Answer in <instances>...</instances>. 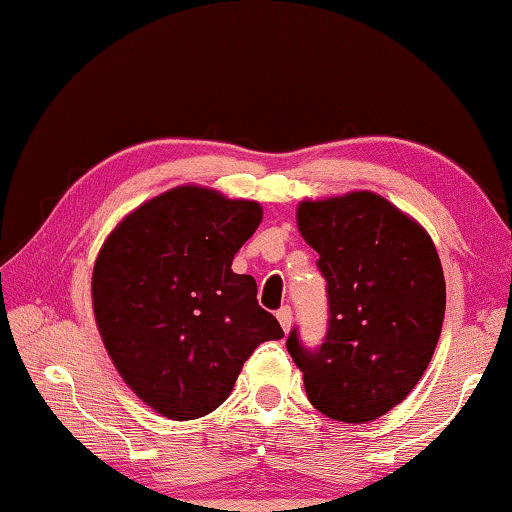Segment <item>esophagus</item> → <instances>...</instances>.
<instances>
[{
	"mask_svg": "<svg viewBox=\"0 0 512 512\" xmlns=\"http://www.w3.org/2000/svg\"><path fill=\"white\" fill-rule=\"evenodd\" d=\"M277 320H280V325H282V329H284V334H289V329H291V320H293L291 309H289V307H282L280 311H277Z\"/></svg>",
	"mask_w": 512,
	"mask_h": 512,
	"instance_id": "obj_1",
	"label": "esophagus"
}]
</instances>
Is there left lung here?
<instances>
[{"label": "left lung", "instance_id": "8db88e82", "mask_svg": "<svg viewBox=\"0 0 512 512\" xmlns=\"http://www.w3.org/2000/svg\"><path fill=\"white\" fill-rule=\"evenodd\" d=\"M302 239L327 280L329 327L318 352L287 348L314 409L348 424L381 418L427 370L445 318V275L422 225L375 192L300 201Z\"/></svg>", "mask_w": 512, "mask_h": 512}]
</instances>
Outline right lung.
<instances>
[{
	"mask_svg": "<svg viewBox=\"0 0 512 512\" xmlns=\"http://www.w3.org/2000/svg\"><path fill=\"white\" fill-rule=\"evenodd\" d=\"M262 223V205L180 185L135 207L97 255L92 309L128 388L169 420L221 406L259 343L280 341L257 305L255 277L232 259Z\"/></svg>",
	"mask_w": 512,
	"mask_h": 512,
	"instance_id": "obj_1",
	"label": "right lung"
}]
</instances>
